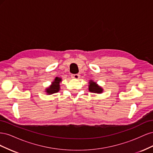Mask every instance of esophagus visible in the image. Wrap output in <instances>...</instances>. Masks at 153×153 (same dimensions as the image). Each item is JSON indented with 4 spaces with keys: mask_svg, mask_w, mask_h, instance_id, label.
Wrapping results in <instances>:
<instances>
[{
    "mask_svg": "<svg viewBox=\"0 0 153 153\" xmlns=\"http://www.w3.org/2000/svg\"><path fill=\"white\" fill-rule=\"evenodd\" d=\"M80 75L78 74H73V75H71V78H74V79H78L79 78Z\"/></svg>",
    "mask_w": 153,
    "mask_h": 153,
    "instance_id": "34e87169",
    "label": "esophagus"
}]
</instances>
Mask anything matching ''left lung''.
Wrapping results in <instances>:
<instances>
[{"label":"left lung","instance_id":"left-lung-1","mask_svg":"<svg viewBox=\"0 0 153 153\" xmlns=\"http://www.w3.org/2000/svg\"><path fill=\"white\" fill-rule=\"evenodd\" d=\"M89 91L92 92H94V93L100 94L101 92H103V89L98 84H96V82H93L92 80H91L89 82Z\"/></svg>","mask_w":153,"mask_h":153}]
</instances>
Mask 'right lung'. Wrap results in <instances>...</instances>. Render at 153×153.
Segmentation results:
<instances>
[{"instance_id":"obj_1","label":"right lung","mask_w":153,"mask_h":153,"mask_svg":"<svg viewBox=\"0 0 153 153\" xmlns=\"http://www.w3.org/2000/svg\"><path fill=\"white\" fill-rule=\"evenodd\" d=\"M62 79L61 78L56 77L54 81L52 82V85L46 89V92L48 94H52L55 92H57L60 90V83L61 82Z\"/></svg>"}]
</instances>
